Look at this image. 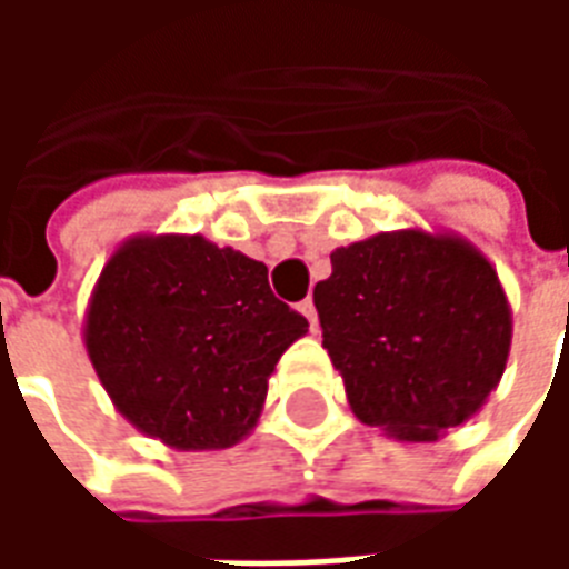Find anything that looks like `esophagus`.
<instances>
[{
	"instance_id": "esophagus-1",
	"label": "esophagus",
	"mask_w": 569,
	"mask_h": 569,
	"mask_svg": "<svg viewBox=\"0 0 569 569\" xmlns=\"http://www.w3.org/2000/svg\"><path fill=\"white\" fill-rule=\"evenodd\" d=\"M298 310H301V313H305V317H308L310 329H313V332H317V329H320V322H317V308H313V301H310V298H305V301H301V305H298Z\"/></svg>"
}]
</instances>
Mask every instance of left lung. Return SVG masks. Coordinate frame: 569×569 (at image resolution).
I'll return each instance as SVG.
<instances>
[{
    "label": "left lung",
    "instance_id": "left-lung-1",
    "mask_svg": "<svg viewBox=\"0 0 569 569\" xmlns=\"http://www.w3.org/2000/svg\"><path fill=\"white\" fill-rule=\"evenodd\" d=\"M313 305L353 415L399 441H439L476 418L506 371V289L451 231L399 228L338 247Z\"/></svg>",
    "mask_w": 569,
    "mask_h": 569
}]
</instances>
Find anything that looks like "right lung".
I'll use <instances>...</instances> for the list:
<instances>
[{
  "mask_svg": "<svg viewBox=\"0 0 569 569\" xmlns=\"http://www.w3.org/2000/svg\"><path fill=\"white\" fill-rule=\"evenodd\" d=\"M81 335L112 406L142 436L219 451L256 429L273 366L308 320L237 249L133 234L97 277Z\"/></svg>",
  "mask_w": 569,
  "mask_h": 569,
  "instance_id": "obj_1",
  "label": "right lung"
}]
</instances>
